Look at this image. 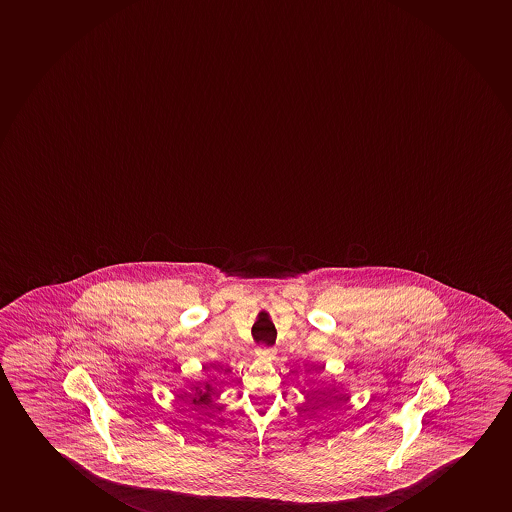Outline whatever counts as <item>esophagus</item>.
Wrapping results in <instances>:
<instances>
[{"label": "esophagus", "instance_id": "esophagus-1", "mask_svg": "<svg viewBox=\"0 0 512 512\" xmlns=\"http://www.w3.org/2000/svg\"><path fill=\"white\" fill-rule=\"evenodd\" d=\"M258 353L259 355H263V357H270L271 353L273 352H271L270 348L268 347H259Z\"/></svg>", "mask_w": 512, "mask_h": 512}]
</instances>
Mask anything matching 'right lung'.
Wrapping results in <instances>:
<instances>
[{
	"mask_svg": "<svg viewBox=\"0 0 512 512\" xmlns=\"http://www.w3.org/2000/svg\"><path fill=\"white\" fill-rule=\"evenodd\" d=\"M210 396H212V389L206 384V388L203 389V391L196 389V393H189V406H191L193 410H196V408H201L203 405H208V403H210Z\"/></svg>",
	"mask_w": 512,
	"mask_h": 512,
	"instance_id": "1",
	"label": "right lung"
}]
</instances>
